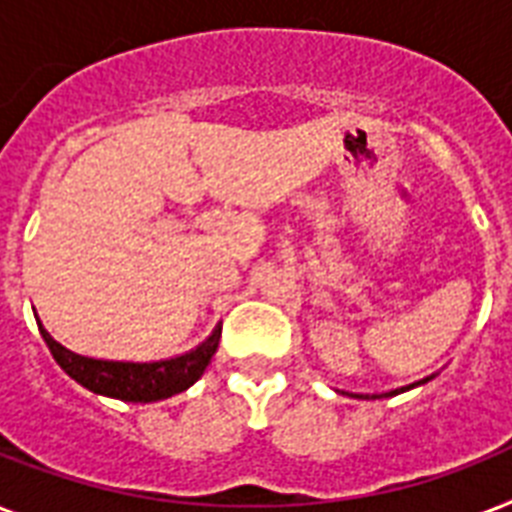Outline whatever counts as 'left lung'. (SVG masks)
<instances>
[{"label": "left lung", "instance_id": "1", "mask_svg": "<svg viewBox=\"0 0 512 512\" xmlns=\"http://www.w3.org/2000/svg\"><path fill=\"white\" fill-rule=\"evenodd\" d=\"M409 388H414V385H409ZM409 388H398V390H390V393H385V396H396V393H401V390H409ZM358 398V396H356ZM361 398H364V396H361ZM366 398H369V396H366Z\"/></svg>", "mask_w": 512, "mask_h": 512}]
</instances>
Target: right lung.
Segmentation results:
<instances>
[{
	"mask_svg": "<svg viewBox=\"0 0 512 512\" xmlns=\"http://www.w3.org/2000/svg\"><path fill=\"white\" fill-rule=\"evenodd\" d=\"M39 332H42L44 342H47V348H50L52 358L60 364V369L68 377H74L79 385H84L92 393H100V396L135 401V404L138 401L140 404H151V401H162V398H170L175 393H183L185 388H191L193 382L199 380L209 361H212V356H215L223 329L217 327L191 353L167 358V361H151V364L79 356L74 350L63 348L60 342L52 340L42 324H39Z\"/></svg>",
	"mask_w": 512,
	"mask_h": 512,
	"instance_id": "obj_1",
	"label": "right lung"
}]
</instances>
